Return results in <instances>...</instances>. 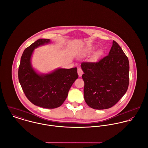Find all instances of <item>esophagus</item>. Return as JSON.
<instances>
[{"label": "esophagus", "instance_id": "obj_1", "mask_svg": "<svg viewBox=\"0 0 148 148\" xmlns=\"http://www.w3.org/2000/svg\"><path fill=\"white\" fill-rule=\"evenodd\" d=\"M77 73H78V75H79V77H82V75L83 74V72L82 69L80 68H79L77 69Z\"/></svg>", "mask_w": 148, "mask_h": 148}]
</instances>
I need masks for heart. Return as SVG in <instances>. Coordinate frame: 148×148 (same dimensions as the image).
<instances>
[{"label":"heart","instance_id":"1","mask_svg":"<svg viewBox=\"0 0 148 148\" xmlns=\"http://www.w3.org/2000/svg\"><path fill=\"white\" fill-rule=\"evenodd\" d=\"M95 46L93 45H90L89 47H88L83 52V55H86L88 54H89L92 52H93L95 50ZM103 51L101 49H99L98 51H97L96 52L94 53L93 56H92V60L93 61H97L103 55Z\"/></svg>","mask_w":148,"mask_h":148}]
</instances>
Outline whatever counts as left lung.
Here are the masks:
<instances>
[{
  "instance_id": "left-lung-1",
  "label": "left lung",
  "mask_w": 148,
  "mask_h": 148,
  "mask_svg": "<svg viewBox=\"0 0 148 148\" xmlns=\"http://www.w3.org/2000/svg\"><path fill=\"white\" fill-rule=\"evenodd\" d=\"M108 56L99 62H84V96L86 103L95 109L114 106L125 94L129 85V63L122 48L115 41Z\"/></svg>"
}]
</instances>
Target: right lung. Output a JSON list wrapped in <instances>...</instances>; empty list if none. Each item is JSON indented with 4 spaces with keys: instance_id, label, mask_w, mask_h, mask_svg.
Here are the masks:
<instances>
[{
    "instance_id": "add662e5",
    "label": "right lung",
    "mask_w": 148,
    "mask_h": 148,
    "mask_svg": "<svg viewBox=\"0 0 148 148\" xmlns=\"http://www.w3.org/2000/svg\"><path fill=\"white\" fill-rule=\"evenodd\" d=\"M50 42L49 39H39L25 49L19 67L18 78L25 96L32 104L53 109L63 104L79 75L77 68H58L45 74L35 71L31 60L34 49Z\"/></svg>"
}]
</instances>
